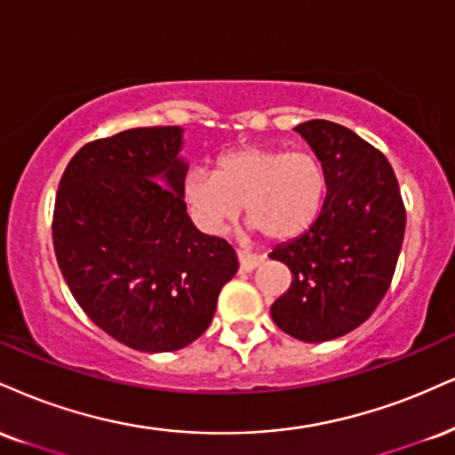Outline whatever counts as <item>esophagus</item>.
I'll use <instances>...</instances> for the list:
<instances>
[{
  "label": "esophagus",
  "instance_id": "obj_1",
  "mask_svg": "<svg viewBox=\"0 0 455 455\" xmlns=\"http://www.w3.org/2000/svg\"><path fill=\"white\" fill-rule=\"evenodd\" d=\"M237 260H239V271L250 273L251 269H256V267H259L262 260H265V256H262V254H248V251L237 250Z\"/></svg>",
  "mask_w": 455,
  "mask_h": 455
}]
</instances>
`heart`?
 Here are the masks:
<instances>
[{
	"label": "heart",
	"instance_id": "obj_1",
	"mask_svg": "<svg viewBox=\"0 0 455 455\" xmlns=\"http://www.w3.org/2000/svg\"><path fill=\"white\" fill-rule=\"evenodd\" d=\"M326 193L322 163L303 150L243 146L224 152L216 169H193L182 182L184 204L204 231L245 218L271 242L297 237L315 220Z\"/></svg>",
	"mask_w": 455,
	"mask_h": 455
}]
</instances>
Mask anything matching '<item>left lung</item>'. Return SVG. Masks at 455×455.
<instances>
[{"label":"left lung","mask_w":455,"mask_h":455,"mask_svg":"<svg viewBox=\"0 0 455 455\" xmlns=\"http://www.w3.org/2000/svg\"><path fill=\"white\" fill-rule=\"evenodd\" d=\"M297 131L324 167L326 199L307 231L269 254L292 273L271 315L290 337L320 343L358 328L386 297L407 212L394 169L375 146L331 120Z\"/></svg>","instance_id":"obj_1"}]
</instances>
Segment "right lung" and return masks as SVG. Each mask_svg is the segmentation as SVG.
I'll return each mask as SVG.
<instances>
[{"label":"right lung","instance_id":"add662e5","mask_svg":"<svg viewBox=\"0 0 455 455\" xmlns=\"http://www.w3.org/2000/svg\"><path fill=\"white\" fill-rule=\"evenodd\" d=\"M180 141V127L89 141L54 199L52 245L69 292L101 331L140 352H175L204 335L239 269L231 245L201 235L186 213Z\"/></svg>","mask_w":455,"mask_h":455}]
</instances>
